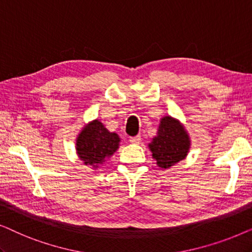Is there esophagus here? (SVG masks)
Returning <instances> with one entry per match:
<instances>
[{
  "instance_id": "obj_1",
  "label": "esophagus",
  "mask_w": 252,
  "mask_h": 252,
  "mask_svg": "<svg viewBox=\"0 0 252 252\" xmlns=\"http://www.w3.org/2000/svg\"><path fill=\"white\" fill-rule=\"evenodd\" d=\"M141 140H142V139H141V135H136V136L129 137V142H130V143H134V144L140 143Z\"/></svg>"
}]
</instances>
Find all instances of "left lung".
<instances>
[{
  "label": "left lung",
  "mask_w": 252,
  "mask_h": 252,
  "mask_svg": "<svg viewBox=\"0 0 252 252\" xmlns=\"http://www.w3.org/2000/svg\"><path fill=\"white\" fill-rule=\"evenodd\" d=\"M190 141L184 127L171 117H164L149 148L158 166L168 168L187 156Z\"/></svg>",
  "instance_id": "left-lung-1"
}]
</instances>
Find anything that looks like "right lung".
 I'll return each instance as SVG.
<instances>
[{"mask_svg":"<svg viewBox=\"0 0 252 252\" xmlns=\"http://www.w3.org/2000/svg\"><path fill=\"white\" fill-rule=\"evenodd\" d=\"M119 136L116 133H110L98 120L86 126L79 134L77 140V151L85 164H102L105 158L113 155L118 149Z\"/></svg>","mask_w":252,"mask_h":252,"instance_id":"add662e5","label":"right lung"}]
</instances>
